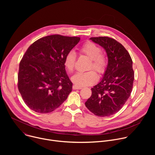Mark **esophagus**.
I'll use <instances>...</instances> for the list:
<instances>
[{
	"label": "esophagus",
	"instance_id": "obj_1",
	"mask_svg": "<svg viewBox=\"0 0 155 155\" xmlns=\"http://www.w3.org/2000/svg\"><path fill=\"white\" fill-rule=\"evenodd\" d=\"M72 88H73V90H81L82 87L78 86H76V85H73Z\"/></svg>",
	"mask_w": 155,
	"mask_h": 155
}]
</instances>
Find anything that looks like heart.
<instances>
[{"label": "heart", "instance_id": "heart-1", "mask_svg": "<svg viewBox=\"0 0 155 155\" xmlns=\"http://www.w3.org/2000/svg\"><path fill=\"white\" fill-rule=\"evenodd\" d=\"M80 52L91 59L88 70L94 69L99 74L104 73L107 65L106 56L101 53V48L92 41L84 43L80 48ZM76 54L73 51H69L65 56L64 64L68 72H72L75 64ZM98 80V75L93 71L86 72H78L71 77L72 81L78 86L90 85L96 83Z\"/></svg>", "mask_w": 155, "mask_h": 155}]
</instances>
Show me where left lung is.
<instances>
[{
    "mask_svg": "<svg viewBox=\"0 0 155 155\" xmlns=\"http://www.w3.org/2000/svg\"><path fill=\"white\" fill-rule=\"evenodd\" d=\"M90 39L104 48L108 64L101 81L91 88V96L85 105L96 116L108 117L118 112L130 95L134 80L132 61L126 48L115 39Z\"/></svg>",
    "mask_w": 155,
    "mask_h": 155,
    "instance_id": "obj_1",
    "label": "left lung"
}]
</instances>
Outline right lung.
Wrapping results in <instances>:
<instances>
[{
    "label": "right lung",
    "mask_w": 155,
    "mask_h": 155,
    "mask_svg": "<svg viewBox=\"0 0 155 155\" xmlns=\"http://www.w3.org/2000/svg\"><path fill=\"white\" fill-rule=\"evenodd\" d=\"M80 40L77 37L48 35L34 42L26 51L19 63L18 87L33 111L51 112L67 99L72 83L64 60Z\"/></svg>",
    "instance_id": "right-lung-1"
}]
</instances>
